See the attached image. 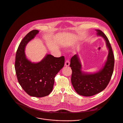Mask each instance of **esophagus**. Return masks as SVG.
<instances>
[{"instance_id": "esophagus-1", "label": "esophagus", "mask_w": 123, "mask_h": 123, "mask_svg": "<svg viewBox=\"0 0 123 123\" xmlns=\"http://www.w3.org/2000/svg\"><path fill=\"white\" fill-rule=\"evenodd\" d=\"M69 65H70V62H69V60H67L65 61L64 65H65V66H69Z\"/></svg>"}]
</instances>
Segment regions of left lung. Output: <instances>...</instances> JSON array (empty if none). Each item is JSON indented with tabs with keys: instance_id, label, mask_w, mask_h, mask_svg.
Masks as SVG:
<instances>
[{
	"instance_id": "1",
	"label": "left lung",
	"mask_w": 123,
	"mask_h": 123,
	"mask_svg": "<svg viewBox=\"0 0 123 123\" xmlns=\"http://www.w3.org/2000/svg\"><path fill=\"white\" fill-rule=\"evenodd\" d=\"M98 36L102 37L109 50L107 60L103 67L95 73H87L82 71V65L77 54L72 57L70 66L72 70L71 82L75 91L80 95L89 97L103 90L108 85L112 76L114 58L109 41L100 30L96 29Z\"/></svg>"
}]
</instances>
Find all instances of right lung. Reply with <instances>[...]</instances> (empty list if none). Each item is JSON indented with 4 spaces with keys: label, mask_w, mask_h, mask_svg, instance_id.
<instances>
[{
    "label": "right lung",
    "mask_w": 123,
    "mask_h": 123,
    "mask_svg": "<svg viewBox=\"0 0 123 123\" xmlns=\"http://www.w3.org/2000/svg\"><path fill=\"white\" fill-rule=\"evenodd\" d=\"M39 31L28 33L21 42L16 54L15 69L18 81L29 95L40 98L49 95L52 91L54 78L62 68L64 57H54L47 54L40 62H32L26 57L25 48Z\"/></svg>",
    "instance_id": "right-lung-1"
}]
</instances>
